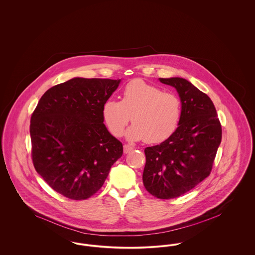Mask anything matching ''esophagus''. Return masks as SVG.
I'll use <instances>...</instances> for the list:
<instances>
[{"instance_id": "obj_1", "label": "esophagus", "mask_w": 255, "mask_h": 255, "mask_svg": "<svg viewBox=\"0 0 255 255\" xmlns=\"http://www.w3.org/2000/svg\"><path fill=\"white\" fill-rule=\"evenodd\" d=\"M133 149V147L130 145H127V144H125V145L123 146V152H124V154H128V153H130Z\"/></svg>"}]
</instances>
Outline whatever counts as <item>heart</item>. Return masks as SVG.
I'll use <instances>...</instances> for the list:
<instances>
[{
    "label": "heart",
    "instance_id": "heart-1",
    "mask_svg": "<svg viewBox=\"0 0 255 255\" xmlns=\"http://www.w3.org/2000/svg\"><path fill=\"white\" fill-rule=\"evenodd\" d=\"M102 116L114 135H122L132 117L133 124L126 133L127 138L158 143L176 130L181 118V102L174 94L134 79L123 89L121 101L109 98L104 102Z\"/></svg>",
    "mask_w": 255,
    "mask_h": 255
}]
</instances>
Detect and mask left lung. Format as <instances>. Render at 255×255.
<instances>
[{
	"label": "left lung",
	"instance_id": "1",
	"mask_svg": "<svg viewBox=\"0 0 255 255\" xmlns=\"http://www.w3.org/2000/svg\"><path fill=\"white\" fill-rule=\"evenodd\" d=\"M176 89L182 103L178 128L158 145L146 147L142 181L158 199H173L188 192L209 176L222 127L211 99L181 77L159 78Z\"/></svg>",
	"mask_w": 255,
	"mask_h": 255
}]
</instances>
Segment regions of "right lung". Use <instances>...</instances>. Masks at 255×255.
Returning a JSON list of instances; mask_svg holds the SVG:
<instances>
[{
	"instance_id": "right-lung-1",
	"label": "right lung",
	"mask_w": 255,
	"mask_h": 255,
	"mask_svg": "<svg viewBox=\"0 0 255 255\" xmlns=\"http://www.w3.org/2000/svg\"><path fill=\"white\" fill-rule=\"evenodd\" d=\"M122 79L74 77L40 98L30 119L32 161L49 186L72 200L97 193L122 143L103 123L102 106Z\"/></svg>"
}]
</instances>
